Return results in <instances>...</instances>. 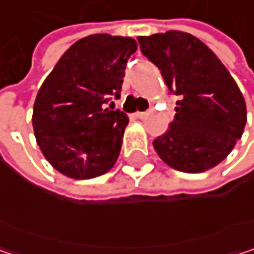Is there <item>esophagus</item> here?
<instances>
[{
    "mask_svg": "<svg viewBox=\"0 0 254 254\" xmlns=\"http://www.w3.org/2000/svg\"><path fill=\"white\" fill-rule=\"evenodd\" d=\"M135 116H136L138 119H144V118H147V116H148V112H136V113H135Z\"/></svg>",
    "mask_w": 254,
    "mask_h": 254,
    "instance_id": "obj_1",
    "label": "esophagus"
}]
</instances>
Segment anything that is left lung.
Returning <instances> with one entry per match:
<instances>
[{
	"label": "left lung",
	"mask_w": 254,
	"mask_h": 254,
	"mask_svg": "<svg viewBox=\"0 0 254 254\" xmlns=\"http://www.w3.org/2000/svg\"><path fill=\"white\" fill-rule=\"evenodd\" d=\"M141 53L159 67L169 92L179 97L175 119L153 141L174 169L198 174L221 163L241 138L246 101L215 53L195 36L169 30L138 38Z\"/></svg>",
	"instance_id": "8db88e82"
}]
</instances>
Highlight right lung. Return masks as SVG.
I'll return each mask as SVG.
<instances>
[{
    "mask_svg": "<svg viewBox=\"0 0 254 254\" xmlns=\"http://www.w3.org/2000/svg\"><path fill=\"white\" fill-rule=\"evenodd\" d=\"M132 38L107 33L75 42L44 80L33 106V130L45 159L63 175L91 179L116 163L127 116L106 109L121 98Z\"/></svg>",
    "mask_w": 254,
    "mask_h": 254,
    "instance_id": "1",
    "label": "right lung"
}]
</instances>
